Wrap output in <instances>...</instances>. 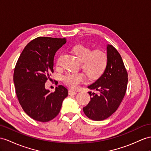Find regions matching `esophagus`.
Listing matches in <instances>:
<instances>
[{
  "label": "esophagus",
  "mask_w": 151,
  "mask_h": 151,
  "mask_svg": "<svg viewBox=\"0 0 151 151\" xmlns=\"http://www.w3.org/2000/svg\"><path fill=\"white\" fill-rule=\"evenodd\" d=\"M68 94H69V95H76L77 94V92L72 91V90H69Z\"/></svg>",
  "instance_id": "obj_1"
}]
</instances>
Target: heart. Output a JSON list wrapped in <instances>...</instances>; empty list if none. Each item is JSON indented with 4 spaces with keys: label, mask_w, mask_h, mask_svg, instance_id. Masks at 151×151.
Segmentation results:
<instances>
[{
    "label": "heart",
    "mask_w": 151,
    "mask_h": 151,
    "mask_svg": "<svg viewBox=\"0 0 151 151\" xmlns=\"http://www.w3.org/2000/svg\"><path fill=\"white\" fill-rule=\"evenodd\" d=\"M73 53L81 61V68L91 78H97L103 73L106 66V53L100 50H92L83 45H77L72 48ZM59 64V60L57 62ZM86 78L82 73H68L63 76V81L67 86L75 88Z\"/></svg>",
    "instance_id": "heart-1"
}]
</instances>
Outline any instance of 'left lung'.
I'll return each instance as SVG.
<instances>
[{"mask_svg":"<svg viewBox=\"0 0 151 151\" xmlns=\"http://www.w3.org/2000/svg\"><path fill=\"white\" fill-rule=\"evenodd\" d=\"M107 64L103 73L92 84L88 86L97 93L88 92L91 101L83 108L84 114L94 121H103L117 110L124 97L127 73L118 51L112 45H107Z\"/></svg>","mask_w":151,"mask_h":151,"instance_id":"8db88e82","label":"left lung"}]
</instances>
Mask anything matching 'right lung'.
Wrapping results in <instances>:
<instances>
[{
    "mask_svg": "<svg viewBox=\"0 0 151 151\" xmlns=\"http://www.w3.org/2000/svg\"><path fill=\"white\" fill-rule=\"evenodd\" d=\"M65 42V38L38 37L27 45L18 58L13 75L15 91L23 110L36 121L45 122L55 118L68 95L61 85L53 92L45 87L53 73L55 53Z\"/></svg>",
    "mask_w": 151,
    "mask_h": 151,
    "instance_id": "right-lung-1",
    "label": "right lung"
}]
</instances>
